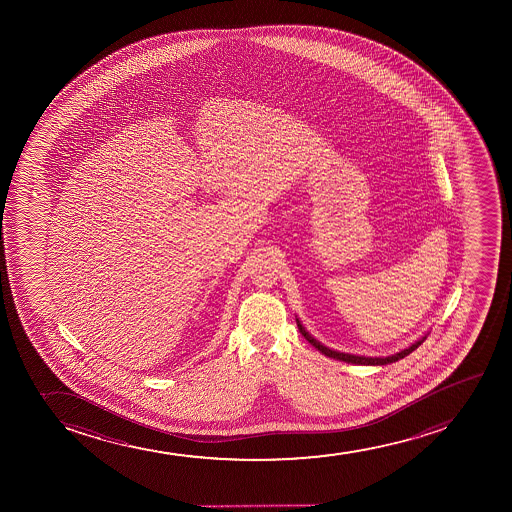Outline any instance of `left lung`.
Returning <instances> with one entry per match:
<instances>
[{"mask_svg":"<svg viewBox=\"0 0 512 512\" xmlns=\"http://www.w3.org/2000/svg\"><path fill=\"white\" fill-rule=\"evenodd\" d=\"M295 321H297L300 333H302L304 338L311 343L312 347L318 348L319 352L324 353V355L329 357V359L341 360V362H347V364L355 365H388L393 364V362H398L400 359H405L406 355H410L413 350H417V348L422 345L423 341H425L427 335H429V333H425L422 338H418V340L415 341V343H412L410 347L403 348L400 352L388 355V357H365V355H353V353L338 352V350L326 347V345H323L321 341L316 340V338H314V336H312L311 333L302 326L299 318H295Z\"/></svg>","mask_w":512,"mask_h":512,"instance_id":"left-lung-1","label":"left lung"}]
</instances>
